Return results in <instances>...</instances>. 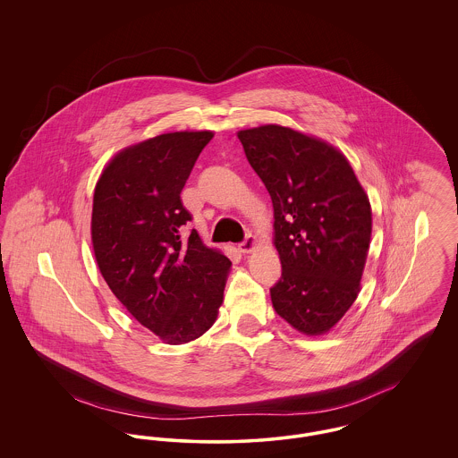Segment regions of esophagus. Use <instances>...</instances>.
Listing matches in <instances>:
<instances>
[{
    "label": "esophagus",
    "instance_id": "1",
    "mask_svg": "<svg viewBox=\"0 0 458 458\" xmlns=\"http://www.w3.org/2000/svg\"><path fill=\"white\" fill-rule=\"evenodd\" d=\"M254 247H256V237H252V235H247L245 240L239 243V250L242 254H249Z\"/></svg>",
    "mask_w": 458,
    "mask_h": 458
}]
</instances>
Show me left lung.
Returning <instances> with one entry per match:
<instances>
[{"label": "left lung", "mask_w": 458, "mask_h": 458, "mask_svg": "<svg viewBox=\"0 0 458 458\" xmlns=\"http://www.w3.org/2000/svg\"><path fill=\"white\" fill-rule=\"evenodd\" d=\"M275 209L282 278L269 288L278 316L305 335L335 327L353 304L369 249V199L347 157L280 125L239 131Z\"/></svg>", "instance_id": "8db88e82"}]
</instances>
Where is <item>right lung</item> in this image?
Instances as JSON below:
<instances>
[{
  "label": "right lung",
  "mask_w": 458,
  "mask_h": 458,
  "mask_svg": "<svg viewBox=\"0 0 458 458\" xmlns=\"http://www.w3.org/2000/svg\"><path fill=\"white\" fill-rule=\"evenodd\" d=\"M213 131L163 133L116 154L92 204V247L105 282L165 344L196 340L216 321L230 259L208 249L180 192Z\"/></svg>",
  "instance_id": "obj_1"
}]
</instances>
